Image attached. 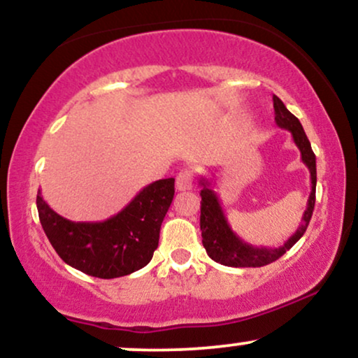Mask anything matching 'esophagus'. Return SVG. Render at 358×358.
<instances>
[{
	"instance_id": "1",
	"label": "esophagus",
	"mask_w": 358,
	"mask_h": 358,
	"mask_svg": "<svg viewBox=\"0 0 358 358\" xmlns=\"http://www.w3.org/2000/svg\"><path fill=\"white\" fill-rule=\"evenodd\" d=\"M193 187V173L192 170H182L176 175V190L178 192H187L192 190Z\"/></svg>"
}]
</instances>
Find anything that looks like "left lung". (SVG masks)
<instances>
[{"label": "left lung", "instance_id": "8db88e82", "mask_svg": "<svg viewBox=\"0 0 358 358\" xmlns=\"http://www.w3.org/2000/svg\"><path fill=\"white\" fill-rule=\"evenodd\" d=\"M274 104V121L279 127L287 129L291 136L294 139V145L301 151L303 163L308 166L311 176V193L308 196L306 210L303 213L301 225L298 231L293 234L285 242V245L279 248H254L252 244H248L232 231L229 225L225 213L222 210L219 196L212 190L210 182L202 178L200 185V231H202V244L207 250L208 257L213 259L215 262H220L224 266H231V268H261V266L271 264L276 259H279L286 250L293 248L296 242L301 239L303 234L306 232L308 224H310L311 215H313L315 208V195H316V158L313 150H311L310 141H308L305 129H303L299 119L291 114L282 104V101L278 96H273Z\"/></svg>", "mask_w": 358, "mask_h": 358}]
</instances>
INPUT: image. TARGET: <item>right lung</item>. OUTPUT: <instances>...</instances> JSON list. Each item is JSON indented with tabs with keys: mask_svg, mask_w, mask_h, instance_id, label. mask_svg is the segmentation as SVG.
I'll use <instances>...</instances> for the list:
<instances>
[{
	"mask_svg": "<svg viewBox=\"0 0 358 358\" xmlns=\"http://www.w3.org/2000/svg\"><path fill=\"white\" fill-rule=\"evenodd\" d=\"M175 195V178L158 180L110 219L72 222L36 195L40 224L48 241L72 268L101 279L127 276L145 268L158 248L159 229Z\"/></svg>",
	"mask_w": 358,
	"mask_h": 358,
	"instance_id": "right-lung-1",
	"label": "right lung"
}]
</instances>
